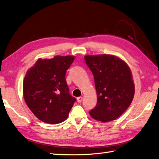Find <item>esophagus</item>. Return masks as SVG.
<instances>
[{"mask_svg":"<svg viewBox=\"0 0 159 159\" xmlns=\"http://www.w3.org/2000/svg\"><path fill=\"white\" fill-rule=\"evenodd\" d=\"M82 99H83V98L82 97H80L77 98V102H78V103H81V102L82 101Z\"/></svg>","mask_w":159,"mask_h":159,"instance_id":"obj_1","label":"esophagus"}]
</instances>
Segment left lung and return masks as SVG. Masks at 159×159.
<instances>
[{
	"mask_svg": "<svg viewBox=\"0 0 159 159\" xmlns=\"http://www.w3.org/2000/svg\"><path fill=\"white\" fill-rule=\"evenodd\" d=\"M84 60L93 74L97 94L91 117L109 122L120 117L130 106L135 93L131 71L126 63L115 56H86Z\"/></svg>",
	"mask_w": 159,
	"mask_h": 159,
	"instance_id": "8db88e82",
	"label": "left lung"
}]
</instances>
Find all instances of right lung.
<instances>
[{
	"mask_svg": "<svg viewBox=\"0 0 159 159\" xmlns=\"http://www.w3.org/2000/svg\"><path fill=\"white\" fill-rule=\"evenodd\" d=\"M74 59L71 56L39 58L26 72L23 82L24 100L42 122L56 125L67 118L76 98L69 93L65 75Z\"/></svg>",
	"mask_w": 159,
	"mask_h": 159,
	"instance_id": "right-lung-1",
	"label": "right lung"
}]
</instances>
